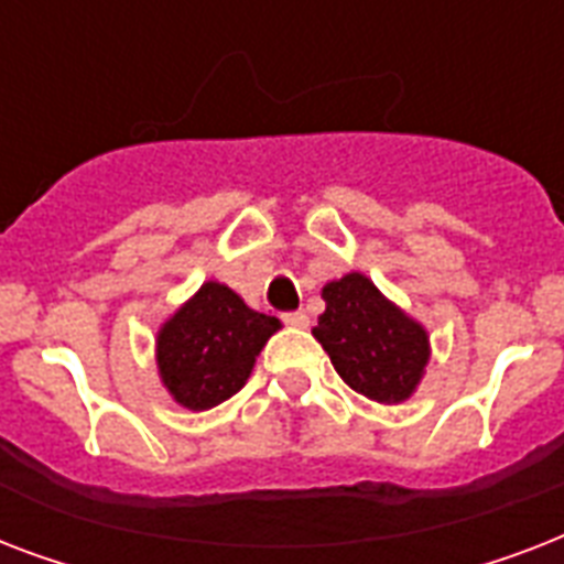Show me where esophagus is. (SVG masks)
Wrapping results in <instances>:
<instances>
[{
  "mask_svg": "<svg viewBox=\"0 0 564 564\" xmlns=\"http://www.w3.org/2000/svg\"><path fill=\"white\" fill-rule=\"evenodd\" d=\"M283 325H290V327H307V313L304 310H292V313H283Z\"/></svg>",
  "mask_w": 564,
  "mask_h": 564,
  "instance_id": "esophagus-1",
  "label": "esophagus"
}]
</instances>
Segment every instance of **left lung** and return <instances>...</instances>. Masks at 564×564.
I'll return each mask as SVG.
<instances>
[{"mask_svg":"<svg viewBox=\"0 0 564 564\" xmlns=\"http://www.w3.org/2000/svg\"><path fill=\"white\" fill-rule=\"evenodd\" d=\"M322 299L327 307L313 336L339 377L371 401H406L430 360L424 327L386 301L360 272L327 283Z\"/></svg>","mask_w":564,"mask_h":564,"instance_id":"obj_1","label":"left lung"}]
</instances>
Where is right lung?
<instances>
[{"label":"right lung","mask_w":564,"mask_h":564,"mask_svg":"<svg viewBox=\"0 0 564 564\" xmlns=\"http://www.w3.org/2000/svg\"><path fill=\"white\" fill-rule=\"evenodd\" d=\"M281 322L257 313L225 283H204L158 334V369L187 410H210L246 386Z\"/></svg>","instance_id":"1"}]
</instances>
